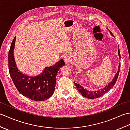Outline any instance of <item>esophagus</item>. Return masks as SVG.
Segmentation results:
<instances>
[{"label":"esophagus","mask_w":130,"mask_h":130,"mask_svg":"<svg viewBox=\"0 0 130 130\" xmlns=\"http://www.w3.org/2000/svg\"><path fill=\"white\" fill-rule=\"evenodd\" d=\"M63 60H64L65 62L67 63H69L71 61V57L69 55H66V56L63 58Z\"/></svg>","instance_id":"1"}]
</instances>
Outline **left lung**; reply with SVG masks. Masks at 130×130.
I'll return each mask as SVG.
<instances>
[{
    "instance_id": "1",
    "label": "left lung",
    "mask_w": 130,
    "mask_h": 130,
    "mask_svg": "<svg viewBox=\"0 0 130 130\" xmlns=\"http://www.w3.org/2000/svg\"><path fill=\"white\" fill-rule=\"evenodd\" d=\"M110 34H111L112 36H113V35L112 34V33L109 31ZM118 54L119 55V57L120 59H121V55H120V49L118 48ZM121 63L119 64V66H118V69L117 72L116 74H115V75L114 76L113 79L112 81H111L109 83L106 85V87H104V88H102V89H100V90H96V91H89L87 90L86 89H84V88L81 86L80 85H79V84H77L76 83L74 82V84H75V86L76 87L77 89H78L79 92L82 94V95L84 96V97L87 98H89V99H94L98 97H100V96H102L103 94H104L105 93H107L108 91L111 88L114 86V85L115 84L116 82L117 81V79L118 78V74H119L120 72V66H121Z\"/></svg>"
}]
</instances>
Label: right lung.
I'll return each instance as SVG.
<instances>
[{
    "label": "right lung",
    "mask_w": 130,
    "mask_h": 130,
    "mask_svg": "<svg viewBox=\"0 0 130 130\" xmlns=\"http://www.w3.org/2000/svg\"><path fill=\"white\" fill-rule=\"evenodd\" d=\"M16 36L14 38L8 54V67L14 84L22 95L36 101H44L54 94L57 73L65 65L62 59L52 67H46L42 73L36 76H30L19 71L14 57Z\"/></svg>",
    "instance_id": "1"
}]
</instances>
